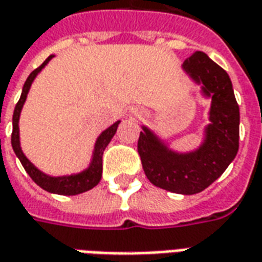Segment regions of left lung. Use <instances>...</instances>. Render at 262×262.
Segmentation results:
<instances>
[{"instance_id": "1", "label": "left lung", "mask_w": 262, "mask_h": 262, "mask_svg": "<svg viewBox=\"0 0 262 262\" xmlns=\"http://www.w3.org/2000/svg\"><path fill=\"white\" fill-rule=\"evenodd\" d=\"M183 69L195 83H203V93L211 98L204 142L194 151L177 153L143 126L137 151L151 184L171 193L195 194L215 182L237 155L239 107L230 76L204 52H194L183 62Z\"/></svg>"}]
</instances>
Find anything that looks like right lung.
<instances>
[{"mask_svg":"<svg viewBox=\"0 0 262 262\" xmlns=\"http://www.w3.org/2000/svg\"><path fill=\"white\" fill-rule=\"evenodd\" d=\"M54 58V55L48 56L45 62L42 63L41 67L36 68L35 71H32L29 74L28 79L25 80L23 88V93L21 98L16 103L15 109H14V116H12V135H11V144L12 149L15 151L16 157L19 159V162L24 166L25 171L28 173L29 177L43 190H47L49 193H55V194L61 195H75L85 193L88 190L93 188L102 179V156L103 151L107 147L109 142L112 140V137L115 136V133L118 130V126L120 123V120H118L116 123H113L111 127H107L106 130L100 133V136L98 137L96 143H95V150H93L92 162L89 164V167L83 171H80L78 174L71 176H59V177H52V176L45 174L42 173L41 170H38L29 162L28 159L25 157V155L21 150V144H19V127H18V122H19V115L23 111V106L27 100V95L29 92V88L32 85V82L36 78V75L42 71V68L45 67L51 59Z\"/></svg>","mask_w":262,"mask_h":262,"instance_id":"obj_1","label":"right lung"}]
</instances>
